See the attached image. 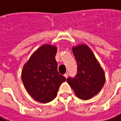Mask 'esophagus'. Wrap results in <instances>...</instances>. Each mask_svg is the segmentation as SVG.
Here are the masks:
<instances>
[{"mask_svg":"<svg viewBox=\"0 0 121 121\" xmlns=\"http://www.w3.org/2000/svg\"><path fill=\"white\" fill-rule=\"evenodd\" d=\"M68 76H69V73H65L64 74V76H65V77L66 78H68Z\"/></svg>","mask_w":121,"mask_h":121,"instance_id":"esophagus-1","label":"esophagus"}]
</instances>
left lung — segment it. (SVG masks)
<instances>
[{
	"label": "left lung",
	"mask_w": 121,
	"mask_h": 121,
	"mask_svg": "<svg viewBox=\"0 0 121 121\" xmlns=\"http://www.w3.org/2000/svg\"><path fill=\"white\" fill-rule=\"evenodd\" d=\"M72 50L77 63V73L73 78L69 77L67 82L78 98L89 99L97 95L104 86V71L87 45H78Z\"/></svg>",
	"instance_id": "8db88e82"
}]
</instances>
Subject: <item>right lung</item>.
<instances>
[{
  "label": "right lung",
  "mask_w": 121,
  "mask_h": 121,
  "mask_svg": "<svg viewBox=\"0 0 121 121\" xmlns=\"http://www.w3.org/2000/svg\"><path fill=\"white\" fill-rule=\"evenodd\" d=\"M56 52L54 45L41 46L25 63L22 71V79L27 92L43 103L55 99L60 85L66 80L58 71Z\"/></svg>",
  "instance_id": "1"
}]
</instances>
